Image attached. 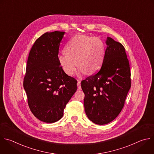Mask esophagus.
<instances>
[{"label": "esophagus", "instance_id": "1", "mask_svg": "<svg viewBox=\"0 0 154 154\" xmlns=\"http://www.w3.org/2000/svg\"><path fill=\"white\" fill-rule=\"evenodd\" d=\"M80 83L81 82L80 80H77V87L79 89H81V85H80Z\"/></svg>", "mask_w": 154, "mask_h": 154}]
</instances>
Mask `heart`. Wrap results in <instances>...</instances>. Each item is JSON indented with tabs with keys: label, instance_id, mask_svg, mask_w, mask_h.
Wrapping results in <instances>:
<instances>
[{
	"label": "heart",
	"instance_id": "1",
	"mask_svg": "<svg viewBox=\"0 0 154 154\" xmlns=\"http://www.w3.org/2000/svg\"><path fill=\"white\" fill-rule=\"evenodd\" d=\"M58 56L64 72L72 75L77 66L79 74L92 75L99 71L105 57V45L100 38L83 35L73 37ZM77 65H76V64Z\"/></svg>",
	"mask_w": 154,
	"mask_h": 154
}]
</instances>
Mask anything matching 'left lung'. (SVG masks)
<instances>
[{
  "label": "left lung",
  "mask_w": 154,
  "mask_h": 154,
  "mask_svg": "<svg viewBox=\"0 0 154 154\" xmlns=\"http://www.w3.org/2000/svg\"><path fill=\"white\" fill-rule=\"evenodd\" d=\"M100 70L82 81L88 118L103 125L114 120L122 110L131 86L129 60L122 43L107 37Z\"/></svg>",
  "instance_id": "obj_1"
}]
</instances>
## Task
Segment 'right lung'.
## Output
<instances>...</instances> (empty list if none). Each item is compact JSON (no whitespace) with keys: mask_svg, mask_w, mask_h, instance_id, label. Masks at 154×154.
Here are the masks:
<instances>
[{"mask_svg":"<svg viewBox=\"0 0 154 154\" xmlns=\"http://www.w3.org/2000/svg\"><path fill=\"white\" fill-rule=\"evenodd\" d=\"M65 33L56 31L43 34L35 40L28 58L23 88L28 106L34 116L45 123L62 119L77 88V80L64 72L58 60Z\"/></svg>","mask_w":154,"mask_h":154,"instance_id":"obj_1","label":"right lung"}]
</instances>
